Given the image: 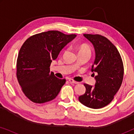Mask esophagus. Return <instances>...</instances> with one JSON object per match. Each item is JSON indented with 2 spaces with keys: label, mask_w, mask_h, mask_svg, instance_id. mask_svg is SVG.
Returning <instances> with one entry per match:
<instances>
[{
  "label": "esophagus",
  "mask_w": 134,
  "mask_h": 134,
  "mask_svg": "<svg viewBox=\"0 0 134 134\" xmlns=\"http://www.w3.org/2000/svg\"><path fill=\"white\" fill-rule=\"evenodd\" d=\"M69 82H70L71 83H75V84H77V83H79V82L75 81V80L72 79H69Z\"/></svg>",
  "instance_id": "34e87169"
}]
</instances>
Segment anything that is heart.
<instances>
[{
    "label": "heart",
    "mask_w": 134,
    "mask_h": 134,
    "mask_svg": "<svg viewBox=\"0 0 134 134\" xmlns=\"http://www.w3.org/2000/svg\"><path fill=\"white\" fill-rule=\"evenodd\" d=\"M79 52H91V49L90 47L87 45H81L79 47Z\"/></svg>",
    "instance_id": "b5f03b06"
}]
</instances>
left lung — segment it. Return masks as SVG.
Here are the masks:
<instances>
[{
    "label": "left lung",
    "mask_w": 134,
    "mask_h": 134,
    "mask_svg": "<svg viewBox=\"0 0 134 134\" xmlns=\"http://www.w3.org/2000/svg\"><path fill=\"white\" fill-rule=\"evenodd\" d=\"M94 47L96 57L91 71L96 72L94 87L84 83L85 93L79 97L84 105L100 109L110 103L121 85L124 66L118 49L107 38L100 35L84 34Z\"/></svg>",
    "instance_id": "left-lung-1"
}]
</instances>
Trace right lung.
Returning <instances> with one entry per match:
<instances>
[{
    "label": "right lung",
    "instance_id": "obj_1",
    "mask_svg": "<svg viewBox=\"0 0 134 134\" xmlns=\"http://www.w3.org/2000/svg\"><path fill=\"white\" fill-rule=\"evenodd\" d=\"M76 35H66L57 30L31 36L20 49L16 63V77L22 91L36 104L56 98L66 79H60L50 72L52 60Z\"/></svg>",
    "mask_w": 134,
    "mask_h": 134
}]
</instances>
